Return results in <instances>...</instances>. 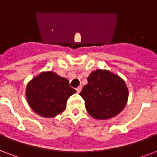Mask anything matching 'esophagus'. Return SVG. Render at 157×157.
Listing matches in <instances>:
<instances>
[{"label":"esophagus","mask_w":157,"mask_h":157,"mask_svg":"<svg viewBox=\"0 0 157 157\" xmlns=\"http://www.w3.org/2000/svg\"><path fill=\"white\" fill-rule=\"evenodd\" d=\"M81 90H82V87L81 86H78V88H76V91H77V93L81 92Z\"/></svg>","instance_id":"34e87169"}]
</instances>
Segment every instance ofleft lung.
<instances>
[{
	"label": "left lung",
	"mask_w": 157,
	"mask_h": 157,
	"mask_svg": "<svg viewBox=\"0 0 157 157\" xmlns=\"http://www.w3.org/2000/svg\"><path fill=\"white\" fill-rule=\"evenodd\" d=\"M80 95L92 117L108 120L119 115L127 104L129 91L120 76L105 69L93 71Z\"/></svg>",
	"instance_id": "1"
}]
</instances>
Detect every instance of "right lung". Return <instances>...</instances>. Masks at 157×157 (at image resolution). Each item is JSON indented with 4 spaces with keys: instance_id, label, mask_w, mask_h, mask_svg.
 Wrapping results in <instances>:
<instances>
[{
    "instance_id": "obj_1",
    "label": "right lung",
    "mask_w": 157,
    "mask_h": 157,
    "mask_svg": "<svg viewBox=\"0 0 157 157\" xmlns=\"http://www.w3.org/2000/svg\"><path fill=\"white\" fill-rule=\"evenodd\" d=\"M76 90L67 78L52 72H42L29 81L26 88L27 104L33 111L44 118H53L66 109L67 99Z\"/></svg>"
}]
</instances>
